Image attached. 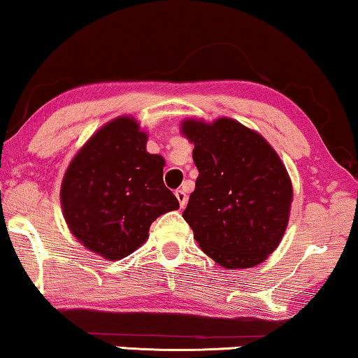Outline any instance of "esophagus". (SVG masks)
Listing matches in <instances>:
<instances>
[{
  "instance_id": "obj_1",
  "label": "esophagus",
  "mask_w": 358,
  "mask_h": 358,
  "mask_svg": "<svg viewBox=\"0 0 358 358\" xmlns=\"http://www.w3.org/2000/svg\"><path fill=\"white\" fill-rule=\"evenodd\" d=\"M176 199L179 200V205H180V208H184L185 205H187V194H185L182 189L176 190Z\"/></svg>"
}]
</instances>
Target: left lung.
I'll return each instance as SVG.
<instances>
[{
	"mask_svg": "<svg viewBox=\"0 0 358 358\" xmlns=\"http://www.w3.org/2000/svg\"><path fill=\"white\" fill-rule=\"evenodd\" d=\"M199 169L182 217L202 251L228 271L249 268L275 251L285 233L292 180L275 150L233 119L180 125Z\"/></svg>",
	"mask_w": 358,
	"mask_h": 358,
	"instance_id": "left-lung-1",
	"label": "left lung"
}]
</instances>
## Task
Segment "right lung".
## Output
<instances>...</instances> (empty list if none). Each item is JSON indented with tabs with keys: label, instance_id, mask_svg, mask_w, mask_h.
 Instances as JSON below:
<instances>
[{
	"label": "right lung",
	"instance_id": "obj_1",
	"mask_svg": "<svg viewBox=\"0 0 358 358\" xmlns=\"http://www.w3.org/2000/svg\"><path fill=\"white\" fill-rule=\"evenodd\" d=\"M146 141L134 117H117L86 141L63 176L60 202L68 228L107 261L138 249L151 223L179 208L163 182V156L150 155Z\"/></svg>",
	"mask_w": 358,
	"mask_h": 358
}]
</instances>
